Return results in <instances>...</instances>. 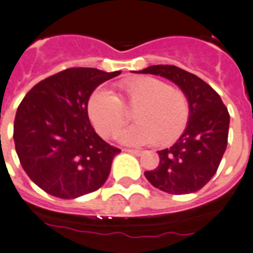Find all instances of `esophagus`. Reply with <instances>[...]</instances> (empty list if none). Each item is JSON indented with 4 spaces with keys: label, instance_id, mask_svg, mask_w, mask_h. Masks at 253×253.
<instances>
[{
    "label": "esophagus",
    "instance_id": "obj_1",
    "mask_svg": "<svg viewBox=\"0 0 253 253\" xmlns=\"http://www.w3.org/2000/svg\"><path fill=\"white\" fill-rule=\"evenodd\" d=\"M124 151H126V153H130V154H134V155L142 154V151L138 150V149H124Z\"/></svg>",
    "mask_w": 253,
    "mask_h": 253
}]
</instances>
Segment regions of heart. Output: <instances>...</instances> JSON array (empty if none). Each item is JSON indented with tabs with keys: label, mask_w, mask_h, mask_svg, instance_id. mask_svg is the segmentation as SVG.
I'll list each match as a JSON object with an SVG mask.
<instances>
[{
	"label": "heart",
	"mask_w": 253,
	"mask_h": 253,
	"mask_svg": "<svg viewBox=\"0 0 253 253\" xmlns=\"http://www.w3.org/2000/svg\"><path fill=\"white\" fill-rule=\"evenodd\" d=\"M132 112L137 124L119 138L129 145L169 146L187 128L191 116L189 98L184 90L169 86L166 81L150 76L132 77L117 84V94L107 90L92 92L87 103L88 119L104 138H114Z\"/></svg>",
	"instance_id": "b5f03b06"
}]
</instances>
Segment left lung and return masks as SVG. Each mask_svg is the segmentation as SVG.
Listing matches in <instances>:
<instances>
[{"instance_id":"1","label":"left lung","mask_w":253,"mask_h":253,"mask_svg":"<svg viewBox=\"0 0 253 253\" xmlns=\"http://www.w3.org/2000/svg\"><path fill=\"white\" fill-rule=\"evenodd\" d=\"M172 81L189 98L191 116L181 137L158 151L159 165L145 176L171 195L200 191L217 172L227 146L230 115L221 96L195 74L175 65H153L141 70Z\"/></svg>"}]
</instances>
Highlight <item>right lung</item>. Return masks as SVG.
<instances>
[{
  "label": "right lung",
  "instance_id": "obj_1",
  "mask_svg": "<svg viewBox=\"0 0 253 253\" xmlns=\"http://www.w3.org/2000/svg\"><path fill=\"white\" fill-rule=\"evenodd\" d=\"M121 72L69 68L40 81L26 94L14 120V142L34 183L60 199L98 191L120 149L96 134L87 103L94 90Z\"/></svg>",
  "mask_w": 253,
  "mask_h": 253
}]
</instances>
